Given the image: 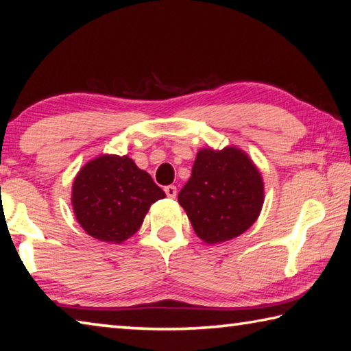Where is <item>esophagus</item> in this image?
Listing matches in <instances>:
<instances>
[{"label": "esophagus", "mask_w": 351, "mask_h": 351, "mask_svg": "<svg viewBox=\"0 0 351 351\" xmlns=\"http://www.w3.org/2000/svg\"><path fill=\"white\" fill-rule=\"evenodd\" d=\"M165 193H167V195L169 198H176L177 197V188L174 186V184H169V186H165Z\"/></svg>", "instance_id": "34e87169"}]
</instances>
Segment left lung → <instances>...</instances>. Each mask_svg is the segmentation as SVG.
<instances>
[{"label":"left lung","mask_w":351,"mask_h":351,"mask_svg":"<svg viewBox=\"0 0 351 351\" xmlns=\"http://www.w3.org/2000/svg\"><path fill=\"white\" fill-rule=\"evenodd\" d=\"M264 183L246 153L235 147L197 153L193 174L178 193L195 234L217 244L241 235L261 213Z\"/></svg>","instance_id":"obj_1"}]
</instances>
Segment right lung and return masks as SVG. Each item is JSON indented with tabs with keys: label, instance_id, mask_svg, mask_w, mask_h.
<instances>
[{
	"label": "right lung",
	"instance_id": "right-lung-1",
	"mask_svg": "<svg viewBox=\"0 0 351 351\" xmlns=\"http://www.w3.org/2000/svg\"><path fill=\"white\" fill-rule=\"evenodd\" d=\"M165 193L128 156L104 154L84 165L71 188V204L82 229L99 241L133 237Z\"/></svg>",
	"mask_w": 351,
	"mask_h": 351
}]
</instances>
